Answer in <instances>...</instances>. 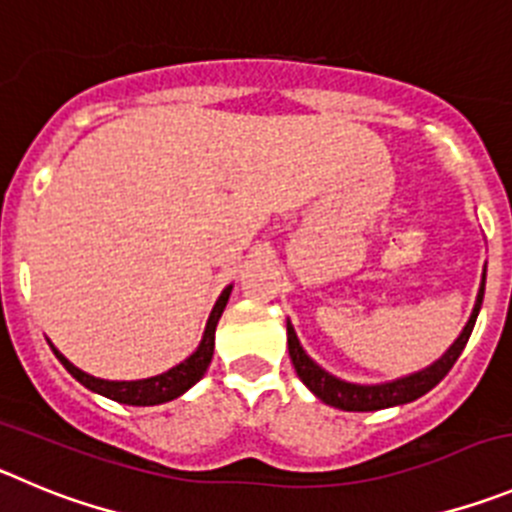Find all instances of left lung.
Wrapping results in <instances>:
<instances>
[{
	"label": "left lung",
	"mask_w": 512,
	"mask_h": 512,
	"mask_svg": "<svg viewBox=\"0 0 512 512\" xmlns=\"http://www.w3.org/2000/svg\"><path fill=\"white\" fill-rule=\"evenodd\" d=\"M482 297H485V274H482V287H480V294H477V302H475V309H472L470 322L464 325L462 335L454 340L452 348H449L437 363H431L429 368L406 375V378H398V381L378 383V386H360V383L340 381V378L327 373L325 368H320V365L314 363V360L304 353V348L297 340V332H294V327L287 322L289 358H292L299 381H302L314 396L320 398V401L330 403V406H335V409L378 411V409H391V406H401V403L416 401V398H421L424 393H429L431 388L437 386L444 375L452 370V365L457 363L464 345H467V340H470L472 330H475L477 314H480V307H482Z\"/></svg>",
	"instance_id": "left-lung-1"
}]
</instances>
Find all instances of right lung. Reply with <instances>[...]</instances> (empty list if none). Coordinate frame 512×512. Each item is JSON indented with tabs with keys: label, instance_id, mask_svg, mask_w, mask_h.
<instances>
[{
	"label": "right lung",
	"instance_id": "1",
	"mask_svg": "<svg viewBox=\"0 0 512 512\" xmlns=\"http://www.w3.org/2000/svg\"><path fill=\"white\" fill-rule=\"evenodd\" d=\"M231 289L233 287H225L223 294L218 297V302H215L198 350H195L187 360H182L180 365L167 370V373L152 375V378H142V381H103V378H96V375H88L83 373L81 368H75L58 348H53V345H50V348H53L55 358L65 365V370L73 375L75 381L83 383L88 391L101 393V396L111 398V401L129 403V406H157V403H167L172 401V398L182 396L187 388L195 386V383L205 375V370H208L215 348V327H218L220 314H223L228 297H231Z\"/></svg>",
	"mask_w": 512,
	"mask_h": 512
}]
</instances>
